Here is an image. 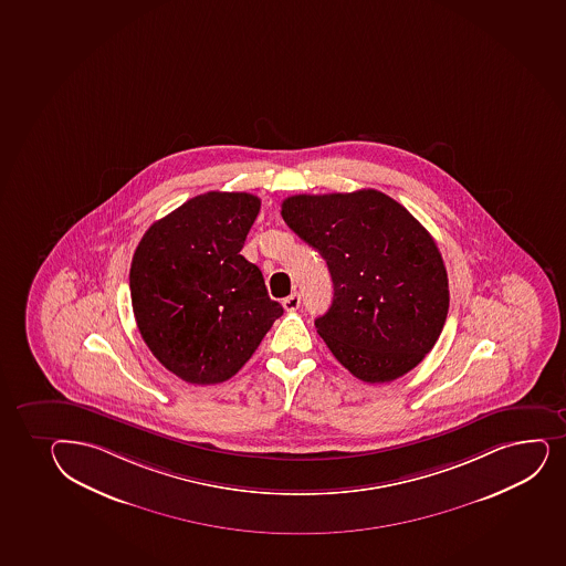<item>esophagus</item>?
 <instances>
[{
    "mask_svg": "<svg viewBox=\"0 0 566 566\" xmlns=\"http://www.w3.org/2000/svg\"><path fill=\"white\" fill-rule=\"evenodd\" d=\"M282 304H284V308H286L287 312H295L298 306H301V295H298V293H292L290 297L282 301Z\"/></svg>",
    "mask_w": 566,
    "mask_h": 566,
    "instance_id": "34e87169",
    "label": "esophagus"
}]
</instances>
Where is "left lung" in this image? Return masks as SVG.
<instances>
[{
  "mask_svg": "<svg viewBox=\"0 0 566 566\" xmlns=\"http://www.w3.org/2000/svg\"><path fill=\"white\" fill-rule=\"evenodd\" d=\"M282 219L327 262L333 304L317 335L365 384H389L432 352L449 314V279L432 235L374 189L297 195Z\"/></svg>",
  "mask_w": 566,
  "mask_h": 566,
  "instance_id": "left-lung-1",
  "label": "left lung"
}]
</instances>
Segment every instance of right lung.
<instances>
[{"mask_svg": "<svg viewBox=\"0 0 566 566\" xmlns=\"http://www.w3.org/2000/svg\"><path fill=\"white\" fill-rule=\"evenodd\" d=\"M260 206L247 192H206L157 220L136 247L128 286L142 338L187 384L235 376L284 312L239 254Z\"/></svg>", "mask_w": 566, "mask_h": 566, "instance_id": "right-lung-1", "label": "right lung"}]
</instances>
